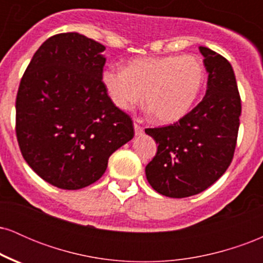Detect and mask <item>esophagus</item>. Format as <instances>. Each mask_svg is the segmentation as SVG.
<instances>
[{
	"mask_svg": "<svg viewBox=\"0 0 263 263\" xmlns=\"http://www.w3.org/2000/svg\"><path fill=\"white\" fill-rule=\"evenodd\" d=\"M134 127H135V134H136V136H141L142 134H143V128H142L141 126L138 125L137 122L134 123Z\"/></svg>",
	"mask_w": 263,
	"mask_h": 263,
	"instance_id": "obj_1",
	"label": "esophagus"
}]
</instances>
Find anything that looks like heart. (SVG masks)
I'll return each mask as SVG.
<instances>
[{
    "mask_svg": "<svg viewBox=\"0 0 263 263\" xmlns=\"http://www.w3.org/2000/svg\"><path fill=\"white\" fill-rule=\"evenodd\" d=\"M205 80V68L194 55L147 57L128 60L125 69L108 66L102 86L117 108L138 106L146 93L147 107L159 123L183 119L194 105Z\"/></svg>",
    "mask_w": 263,
    "mask_h": 263,
    "instance_id": "heart-1",
    "label": "heart"
}]
</instances>
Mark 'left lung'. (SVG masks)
Masks as SVG:
<instances>
[{"instance_id": "left-lung-1", "label": "left lung", "mask_w": 263, "mask_h": 263, "mask_svg": "<svg viewBox=\"0 0 263 263\" xmlns=\"http://www.w3.org/2000/svg\"><path fill=\"white\" fill-rule=\"evenodd\" d=\"M208 71L204 99L174 125L147 128L158 144L146 177L156 192L170 198L199 194L230 165L240 126L241 100L230 63L199 47Z\"/></svg>"}]
</instances>
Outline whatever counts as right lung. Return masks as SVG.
<instances>
[{
    "label": "right lung",
    "mask_w": 263,
    "mask_h": 263,
    "mask_svg": "<svg viewBox=\"0 0 263 263\" xmlns=\"http://www.w3.org/2000/svg\"><path fill=\"white\" fill-rule=\"evenodd\" d=\"M105 47L77 32L48 38L27 66L16 99L23 158L60 189L100 179L108 157L134 138L131 117L102 86Z\"/></svg>",
    "instance_id": "add662e5"
}]
</instances>
